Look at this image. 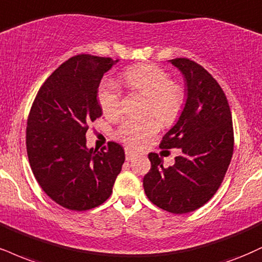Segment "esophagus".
Here are the masks:
<instances>
[{"instance_id": "esophagus-1", "label": "esophagus", "mask_w": 262, "mask_h": 262, "mask_svg": "<svg viewBox=\"0 0 262 262\" xmlns=\"http://www.w3.org/2000/svg\"><path fill=\"white\" fill-rule=\"evenodd\" d=\"M135 156H137V152H134L133 150L125 147V159H127V161H130V160H133Z\"/></svg>"}]
</instances>
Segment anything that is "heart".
Instances as JSON below:
<instances>
[{"instance_id":"heart-1","label":"heart","mask_w":262,"mask_h":262,"mask_svg":"<svg viewBox=\"0 0 262 262\" xmlns=\"http://www.w3.org/2000/svg\"><path fill=\"white\" fill-rule=\"evenodd\" d=\"M122 81L133 93L147 97V113H152L165 124H171L179 117L185 103V89L172 81L165 69L155 64H139L127 69ZM97 101L107 117H116L121 112L122 91L113 81H103L99 88ZM160 129L155 118L124 119L119 125L117 137L132 146H139Z\"/></svg>"}]
</instances>
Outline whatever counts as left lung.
Instances as JSON below:
<instances>
[{
  "instance_id": "8db88e82",
  "label": "left lung",
  "mask_w": 262,
  "mask_h": 262,
  "mask_svg": "<svg viewBox=\"0 0 262 262\" xmlns=\"http://www.w3.org/2000/svg\"><path fill=\"white\" fill-rule=\"evenodd\" d=\"M169 62L184 75L187 100L160 147H177L182 155L166 168L161 157L149 154L151 168L143 185L157 207L188 213L206 204L225 178L234 146L232 115L222 88L206 69L188 58Z\"/></svg>"
}]
</instances>
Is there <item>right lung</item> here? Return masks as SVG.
<instances>
[{
	"label": "right lung",
	"instance_id": "add662e5",
	"mask_svg": "<svg viewBox=\"0 0 262 262\" xmlns=\"http://www.w3.org/2000/svg\"><path fill=\"white\" fill-rule=\"evenodd\" d=\"M118 59L78 55L62 63L37 91L27 127V152L42 190L73 211L94 209L112 193L124 150L110 141L86 147L89 124L101 117L97 90Z\"/></svg>",
	"mask_w": 262,
	"mask_h": 262
}]
</instances>
